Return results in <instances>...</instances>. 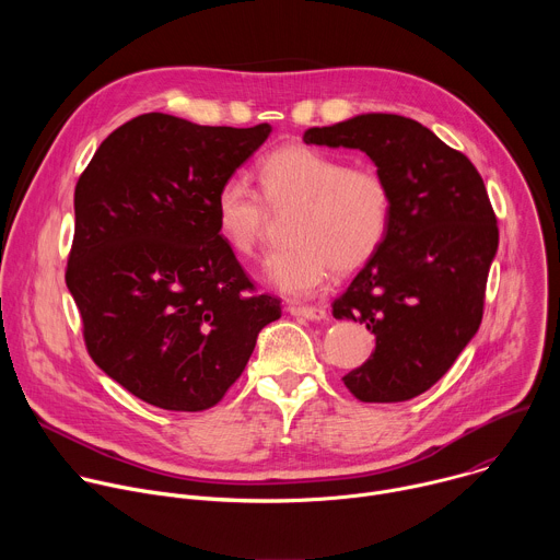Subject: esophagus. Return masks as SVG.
I'll return each instance as SVG.
<instances>
[{"label":"esophagus","instance_id":"34e87169","mask_svg":"<svg viewBox=\"0 0 560 560\" xmlns=\"http://www.w3.org/2000/svg\"><path fill=\"white\" fill-rule=\"evenodd\" d=\"M288 312L294 314V316H301V318H307V322H324L326 318V310L318 307V305H288Z\"/></svg>","mask_w":560,"mask_h":560}]
</instances>
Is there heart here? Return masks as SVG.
<instances>
[{
    "label": "heart",
    "mask_w": 560,
    "mask_h": 560,
    "mask_svg": "<svg viewBox=\"0 0 560 560\" xmlns=\"http://www.w3.org/2000/svg\"><path fill=\"white\" fill-rule=\"evenodd\" d=\"M259 188L225 177L214 192V219L225 244L253 257L261 244L268 206L294 208L290 244L266 259V279L288 296H312L332 270L363 268L383 248L394 217L392 188L374 166H350L343 156L305 143H285L259 164Z\"/></svg>",
    "instance_id": "b5f03b06"
}]
</instances>
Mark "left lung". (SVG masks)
<instances>
[{"mask_svg": "<svg viewBox=\"0 0 560 560\" xmlns=\"http://www.w3.org/2000/svg\"><path fill=\"white\" fill-rule=\"evenodd\" d=\"M305 143L359 148L392 188L383 248L335 299V318L365 324L372 357L343 376L363 404H398L430 389L483 318L499 225L469 159L401 115L370 113L310 128Z\"/></svg>", "mask_w": 560, "mask_h": 560, "instance_id": "left-lung-1", "label": "left lung"}]
</instances>
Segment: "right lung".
Instances as JSON below:
<instances>
[{
	"mask_svg": "<svg viewBox=\"0 0 560 560\" xmlns=\"http://www.w3.org/2000/svg\"><path fill=\"white\" fill-rule=\"evenodd\" d=\"M255 128L139 115L74 186L66 285L91 359L141 401L217 406L281 301L255 288L214 219V192L268 139Z\"/></svg>",
	"mask_w": 560,
	"mask_h": 560,
	"instance_id": "obj_1",
	"label": "right lung"
}]
</instances>
